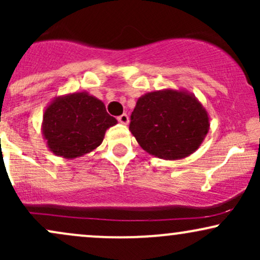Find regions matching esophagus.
I'll use <instances>...</instances> for the list:
<instances>
[{
	"mask_svg": "<svg viewBox=\"0 0 260 260\" xmlns=\"http://www.w3.org/2000/svg\"><path fill=\"white\" fill-rule=\"evenodd\" d=\"M117 120L121 124H128V122H129V118H128L127 113H122V115L118 116Z\"/></svg>",
	"mask_w": 260,
	"mask_h": 260,
	"instance_id": "obj_1",
	"label": "esophagus"
}]
</instances>
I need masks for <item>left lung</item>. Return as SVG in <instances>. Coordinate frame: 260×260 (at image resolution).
I'll use <instances>...</instances> for the list:
<instances>
[{
  "mask_svg": "<svg viewBox=\"0 0 260 260\" xmlns=\"http://www.w3.org/2000/svg\"><path fill=\"white\" fill-rule=\"evenodd\" d=\"M210 128L205 107L192 92L166 88L137 100L129 131L143 150L164 160H180L198 150Z\"/></svg>",
  "mask_w": 260,
  "mask_h": 260,
  "instance_id": "left-lung-1",
  "label": "left lung"
}]
</instances>
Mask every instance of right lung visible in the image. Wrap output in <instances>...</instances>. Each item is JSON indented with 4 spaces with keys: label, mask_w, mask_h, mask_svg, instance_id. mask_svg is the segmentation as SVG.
I'll list each match as a JSON object with an SVG mask.
<instances>
[{
    "label": "right lung",
    "mask_w": 260,
    "mask_h": 260,
    "mask_svg": "<svg viewBox=\"0 0 260 260\" xmlns=\"http://www.w3.org/2000/svg\"><path fill=\"white\" fill-rule=\"evenodd\" d=\"M115 124L117 120L106 112L103 101L76 91L56 96L46 106L41 133L52 154L70 160L94 151Z\"/></svg>",
    "instance_id": "add662e5"
}]
</instances>
